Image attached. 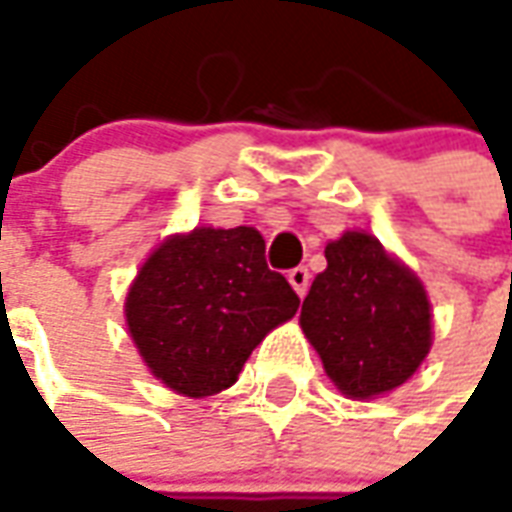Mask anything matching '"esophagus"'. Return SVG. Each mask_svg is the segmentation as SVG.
I'll return each instance as SVG.
<instances>
[{
    "mask_svg": "<svg viewBox=\"0 0 512 512\" xmlns=\"http://www.w3.org/2000/svg\"><path fill=\"white\" fill-rule=\"evenodd\" d=\"M289 284H292V289H295L297 295L306 297L308 284H311V275H308L306 267H295V270L289 273Z\"/></svg>",
    "mask_w": 512,
    "mask_h": 512,
    "instance_id": "obj_1",
    "label": "esophagus"
}]
</instances>
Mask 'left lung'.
<instances>
[{"label":"left lung","mask_w":512,"mask_h":512,"mask_svg":"<svg viewBox=\"0 0 512 512\" xmlns=\"http://www.w3.org/2000/svg\"><path fill=\"white\" fill-rule=\"evenodd\" d=\"M300 328L320 353L333 386L350 400L397 389L433 344V314L422 281L366 231H344L325 248Z\"/></svg>","instance_id":"8db88e82"}]
</instances>
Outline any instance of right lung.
Masks as SVG:
<instances>
[{"mask_svg":"<svg viewBox=\"0 0 512 512\" xmlns=\"http://www.w3.org/2000/svg\"><path fill=\"white\" fill-rule=\"evenodd\" d=\"M300 297L264 259L256 228H192L159 245L126 295V325L151 375L184 397L234 386Z\"/></svg>","mask_w":512,"mask_h":512,"instance_id":"add662e5","label":"right lung"}]
</instances>
